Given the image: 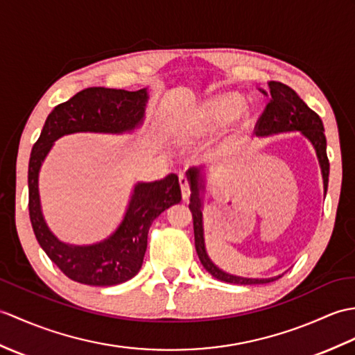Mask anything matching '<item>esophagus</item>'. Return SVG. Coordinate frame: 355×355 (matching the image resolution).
Here are the masks:
<instances>
[{"instance_id":"esophagus-1","label":"esophagus","mask_w":355,"mask_h":355,"mask_svg":"<svg viewBox=\"0 0 355 355\" xmlns=\"http://www.w3.org/2000/svg\"><path fill=\"white\" fill-rule=\"evenodd\" d=\"M178 178H180L181 196H183V200H189V196H191V187H189V180L183 174H180Z\"/></svg>"}]
</instances>
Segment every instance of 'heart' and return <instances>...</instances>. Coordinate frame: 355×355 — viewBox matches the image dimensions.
Here are the masks:
<instances>
[{
    "instance_id": "1",
    "label": "heart",
    "mask_w": 355,
    "mask_h": 355,
    "mask_svg": "<svg viewBox=\"0 0 355 355\" xmlns=\"http://www.w3.org/2000/svg\"><path fill=\"white\" fill-rule=\"evenodd\" d=\"M239 109V98L236 95H227L216 98L209 107V116L216 121L220 118L232 116V114L237 113Z\"/></svg>"
}]
</instances>
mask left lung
Masks as SVG:
<instances>
[{"label":"left lung","instance_id":"8db88e82","mask_svg":"<svg viewBox=\"0 0 355 355\" xmlns=\"http://www.w3.org/2000/svg\"><path fill=\"white\" fill-rule=\"evenodd\" d=\"M269 94L260 89L263 94L269 95L270 100L263 110L261 116L255 125V135L269 136L277 133H286V131H301L311 145L315 146L316 155L320 164V172L324 178V191L327 193L328 175H329V162L327 157V139L324 133V123L320 121L319 114L313 112L310 107L304 103L298 94L289 86L279 81H269ZM187 180L191 183V204L189 209L192 211L193 218V233H195V248L198 252L204 269L215 278L225 283L233 284H266L279 278H243L227 274L219 269L209 257L205 251L204 243V227H202V198L201 192L204 191V177L201 168H191L187 172Z\"/></svg>","mask_w":355,"mask_h":355}]
</instances>
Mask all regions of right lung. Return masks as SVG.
<instances>
[{
	"instance_id": "obj_1",
	"label": "right lung",
	"mask_w": 355,
	"mask_h": 355,
	"mask_svg": "<svg viewBox=\"0 0 355 355\" xmlns=\"http://www.w3.org/2000/svg\"><path fill=\"white\" fill-rule=\"evenodd\" d=\"M146 89L87 87L48 114L28 163V210L39 245L55 266L73 282L114 286L133 278L142 268L148 232L154 219L181 201L178 177L169 174L153 183H137L116 232L94 245H69L57 239L40 209L39 171L57 139L72 133L121 135L142 125Z\"/></svg>"
}]
</instances>
